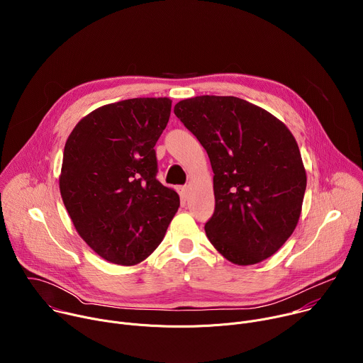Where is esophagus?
Here are the masks:
<instances>
[{
  "instance_id": "1",
  "label": "esophagus",
  "mask_w": 363,
  "mask_h": 363,
  "mask_svg": "<svg viewBox=\"0 0 363 363\" xmlns=\"http://www.w3.org/2000/svg\"><path fill=\"white\" fill-rule=\"evenodd\" d=\"M178 192H179V196L182 201H186L188 196H189V191H188V186H179L178 188Z\"/></svg>"
}]
</instances>
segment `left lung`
Masks as SVG:
<instances>
[{
    "label": "left lung",
    "instance_id": "left-lung-1",
    "mask_svg": "<svg viewBox=\"0 0 363 363\" xmlns=\"http://www.w3.org/2000/svg\"><path fill=\"white\" fill-rule=\"evenodd\" d=\"M174 113L214 171L216 210L205 224L211 244L238 266L272 257L301 213L306 171L297 142L267 111L234 96H196Z\"/></svg>",
    "mask_w": 363,
    "mask_h": 363
}]
</instances>
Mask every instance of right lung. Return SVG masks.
<instances>
[{
	"label": "right lung",
	"mask_w": 363,
	"mask_h": 363,
	"mask_svg": "<svg viewBox=\"0 0 363 363\" xmlns=\"http://www.w3.org/2000/svg\"><path fill=\"white\" fill-rule=\"evenodd\" d=\"M171 106L168 97L111 103L84 116L66 142L65 206L86 244L113 264L143 262L178 211L179 195L157 179L153 149Z\"/></svg>",
	"instance_id": "right-lung-1"
}]
</instances>
